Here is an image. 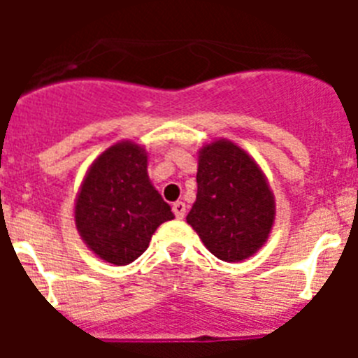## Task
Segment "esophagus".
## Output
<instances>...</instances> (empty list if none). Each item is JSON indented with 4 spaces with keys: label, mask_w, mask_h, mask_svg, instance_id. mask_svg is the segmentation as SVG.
Listing matches in <instances>:
<instances>
[{
    "label": "esophagus",
    "mask_w": 358,
    "mask_h": 358,
    "mask_svg": "<svg viewBox=\"0 0 358 358\" xmlns=\"http://www.w3.org/2000/svg\"><path fill=\"white\" fill-rule=\"evenodd\" d=\"M172 210H173V215H176L179 220H181V218H185V215H186V204H185V202H182V201L173 202Z\"/></svg>",
    "instance_id": "esophagus-1"
}]
</instances>
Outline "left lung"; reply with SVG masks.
<instances>
[{
	"mask_svg": "<svg viewBox=\"0 0 358 358\" xmlns=\"http://www.w3.org/2000/svg\"><path fill=\"white\" fill-rule=\"evenodd\" d=\"M276 220V199L260 164L220 138L197 152V199L186 222L218 260L243 262L260 251Z\"/></svg>",
	"mask_w": 358,
	"mask_h": 358,
	"instance_id": "8db88e82",
	"label": "left lung"
}]
</instances>
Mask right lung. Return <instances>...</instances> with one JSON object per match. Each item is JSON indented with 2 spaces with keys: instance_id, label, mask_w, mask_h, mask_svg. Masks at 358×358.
<instances>
[{
  "instance_id": "add662e5",
  "label": "right lung",
  "mask_w": 358,
  "mask_h": 358,
  "mask_svg": "<svg viewBox=\"0 0 358 358\" xmlns=\"http://www.w3.org/2000/svg\"><path fill=\"white\" fill-rule=\"evenodd\" d=\"M148 152L122 140L91 163L75 199L78 235L100 260L129 265L147 251L152 235L173 213L148 179Z\"/></svg>"
}]
</instances>
